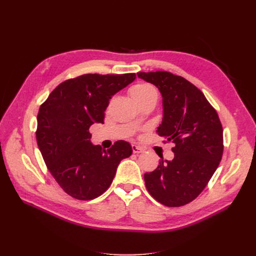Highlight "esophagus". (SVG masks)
Masks as SVG:
<instances>
[{
  "label": "esophagus",
  "mask_w": 256,
  "mask_h": 256,
  "mask_svg": "<svg viewBox=\"0 0 256 256\" xmlns=\"http://www.w3.org/2000/svg\"><path fill=\"white\" fill-rule=\"evenodd\" d=\"M132 147V152H134V154H141V152H144V150L143 148H141L140 146H136V145H132L131 146Z\"/></svg>",
  "instance_id": "1"
}]
</instances>
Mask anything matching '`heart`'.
<instances>
[{
    "label": "heart",
    "mask_w": 256,
    "mask_h": 256,
    "mask_svg": "<svg viewBox=\"0 0 256 256\" xmlns=\"http://www.w3.org/2000/svg\"><path fill=\"white\" fill-rule=\"evenodd\" d=\"M130 94L136 104H140L143 100H146L150 97H157V92L154 90V88L152 85L146 83L136 84L134 86H132V88L130 90Z\"/></svg>",
    "instance_id": "heart-1"
}]
</instances>
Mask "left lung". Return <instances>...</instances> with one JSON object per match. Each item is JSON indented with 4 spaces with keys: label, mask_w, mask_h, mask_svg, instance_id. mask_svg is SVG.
<instances>
[{
    "label": "left lung",
    "mask_w": 256,
    "mask_h": 256,
    "mask_svg": "<svg viewBox=\"0 0 256 256\" xmlns=\"http://www.w3.org/2000/svg\"><path fill=\"white\" fill-rule=\"evenodd\" d=\"M159 88L164 100L160 136L174 143V159H161L144 174L150 194L162 205L180 207L196 198L210 180L223 154V129L214 108L196 85L168 72H138Z\"/></svg>",
    "instance_id": "8db88e82"
}]
</instances>
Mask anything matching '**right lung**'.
<instances>
[{
    "label": "right lung",
    "mask_w": 256,
    "mask_h": 256,
    "mask_svg": "<svg viewBox=\"0 0 256 256\" xmlns=\"http://www.w3.org/2000/svg\"><path fill=\"white\" fill-rule=\"evenodd\" d=\"M136 74H86L62 82L40 106L36 140L51 175L67 194L88 200L110 187L120 162L132 154L128 142L109 150L90 143V127L104 124L110 99Z\"/></svg>",
    "instance_id": "obj_1"
}]
</instances>
